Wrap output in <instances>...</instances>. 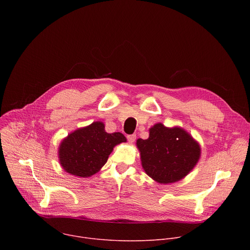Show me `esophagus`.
I'll list each match as a JSON object with an SVG mask.
<instances>
[{
    "label": "esophagus",
    "instance_id": "obj_1",
    "mask_svg": "<svg viewBox=\"0 0 250 250\" xmlns=\"http://www.w3.org/2000/svg\"><path fill=\"white\" fill-rule=\"evenodd\" d=\"M127 137V140L130 142V144H133V142L135 141L136 139V135L135 134H129L126 136Z\"/></svg>",
    "mask_w": 250,
    "mask_h": 250
}]
</instances>
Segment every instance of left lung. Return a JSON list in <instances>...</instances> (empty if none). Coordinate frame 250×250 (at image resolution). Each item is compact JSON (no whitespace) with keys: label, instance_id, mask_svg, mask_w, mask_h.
I'll use <instances>...</instances> for the list:
<instances>
[{"label":"left lung","instance_id":"8db88e82","mask_svg":"<svg viewBox=\"0 0 250 250\" xmlns=\"http://www.w3.org/2000/svg\"><path fill=\"white\" fill-rule=\"evenodd\" d=\"M136 146L146 173L160 184L183 179L201 156L200 145L186 130L160 123L149 128L147 139L138 138Z\"/></svg>","mask_w":250,"mask_h":250}]
</instances>
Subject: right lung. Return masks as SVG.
<instances>
[{"label": "right lung", "mask_w": 250, "mask_h": 250, "mask_svg": "<svg viewBox=\"0 0 250 250\" xmlns=\"http://www.w3.org/2000/svg\"><path fill=\"white\" fill-rule=\"evenodd\" d=\"M125 141L123 133L105 132L104 125L95 122L71 132L61 141L59 161L66 172L78 177H90L105 164L114 147Z\"/></svg>", "instance_id": "1"}]
</instances>
